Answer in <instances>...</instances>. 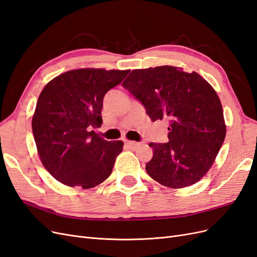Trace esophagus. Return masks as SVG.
<instances>
[{
	"label": "esophagus",
	"instance_id": "obj_1",
	"mask_svg": "<svg viewBox=\"0 0 257 257\" xmlns=\"http://www.w3.org/2000/svg\"><path fill=\"white\" fill-rule=\"evenodd\" d=\"M125 145L130 148V149H136V148L139 146V143L132 142V141H126Z\"/></svg>",
	"mask_w": 257,
	"mask_h": 257
}]
</instances>
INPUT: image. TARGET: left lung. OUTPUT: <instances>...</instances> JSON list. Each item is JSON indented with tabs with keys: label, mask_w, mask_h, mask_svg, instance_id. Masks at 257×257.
<instances>
[{
	"label": "left lung",
	"mask_w": 257,
	"mask_h": 257,
	"mask_svg": "<svg viewBox=\"0 0 257 257\" xmlns=\"http://www.w3.org/2000/svg\"><path fill=\"white\" fill-rule=\"evenodd\" d=\"M122 85L141 102L154 122L168 120V143L149 146L146 170L173 189L192 185L212 166L226 135L216 92L197 73L174 66L134 69Z\"/></svg>",
	"instance_id": "obj_1"
}]
</instances>
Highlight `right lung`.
I'll return each mask as SVG.
<instances>
[{"label": "right lung", "instance_id": "1", "mask_svg": "<svg viewBox=\"0 0 257 257\" xmlns=\"http://www.w3.org/2000/svg\"><path fill=\"white\" fill-rule=\"evenodd\" d=\"M128 73L74 69L56 77L43 89L32 131L44 167L61 183L90 189L110 176L123 143L107 142L91 130L103 123L105 94Z\"/></svg>", "mask_w": 257, "mask_h": 257}]
</instances>
